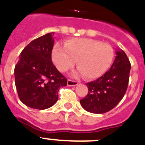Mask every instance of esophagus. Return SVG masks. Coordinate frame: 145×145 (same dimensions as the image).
Returning a JSON list of instances; mask_svg holds the SVG:
<instances>
[{"mask_svg":"<svg viewBox=\"0 0 145 145\" xmlns=\"http://www.w3.org/2000/svg\"><path fill=\"white\" fill-rule=\"evenodd\" d=\"M68 86H77L79 84L78 82H76V81H74V80H68Z\"/></svg>","mask_w":145,"mask_h":145,"instance_id":"obj_1","label":"esophagus"}]
</instances>
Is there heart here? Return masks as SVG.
<instances>
[{"instance_id": "b5f03b06", "label": "heart", "mask_w": 145, "mask_h": 145, "mask_svg": "<svg viewBox=\"0 0 145 145\" xmlns=\"http://www.w3.org/2000/svg\"><path fill=\"white\" fill-rule=\"evenodd\" d=\"M114 49L109 44L90 38L71 39L65 47L57 44L52 51V59L62 72L78 67L76 74L88 79L98 78L106 72L114 59Z\"/></svg>"}]
</instances>
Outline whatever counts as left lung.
Returning a JSON list of instances; mask_svg holds the SVG:
<instances>
[{
  "instance_id": "1",
  "label": "left lung",
  "mask_w": 145,
  "mask_h": 145,
  "mask_svg": "<svg viewBox=\"0 0 145 145\" xmlns=\"http://www.w3.org/2000/svg\"><path fill=\"white\" fill-rule=\"evenodd\" d=\"M116 58L105 74L86 83L88 93L80 101L82 108L93 114H104L112 110L127 91L131 63L123 50L116 51Z\"/></svg>"
}]
</instances>
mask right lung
Instances as JSON below:
<instances>
[{"label": "right lung", "instance_id": "1", "mask_svg": "<svg viewBox=\"0 0 145 145\" xmlns=\"http://www.w3.org/2000/svg\"><path fill=\"white\" fill-rule=\"evenodd\" d=\"M53 35L46 34L25 46L14 68L18 97L34 109L44 110L54 105L59 88L67 86V79L52 61Z\"/></svg>", "mask_w": 145, "mask_h": 145}]
</instances>
